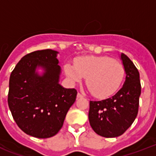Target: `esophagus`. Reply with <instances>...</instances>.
<instances>
[{
    "instance_id": "esophagus-1",
    "label": "esophagus",
    "mask_w": 156,
    "mask_h": 156,
    "mask_svg": "<svg viewBox=\"0 0 156 156\" xmlns=\"http://www.w3.org/2000/svg\"><path fill=\"white\" fill-rule=\"evenodd\" d=\"M77 97L78 98H82L83 97V95L81 94V93H78V95H77Z\"/></svg>"
}]
</instances>
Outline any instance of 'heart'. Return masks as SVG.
<instances>
[{
	"mask_svg": "<svg viewBox=\"0 0 156 156\" xmlns=\"http://www.w3.org/2000/svg\"><path fill=\"white\" fill-rule=\"evenodd\" d=\"M65 71L69 78L79 83L87 78V86L96 98L113 95L122 83L123 66L108 56H83L76 60L75 66L67 63Z\"/></svg>",
	"mask_w": 156,
	"mask_h": 156,
	"instance_id": "heart-1",
	"label": "heart"
}]
</instances>
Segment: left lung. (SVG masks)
Returning <instances> with one entry per match:
<instances>
[{
	"mask_svg": "<svg viewBox=\"0 0 156 156\" xmlns=\"http://www.w3.org/2000/svg\"><path fill=\"white\" fill-rule=\"evenodd\" d=\"M121 59L126 72L122 87L112 97L100 101H90L88 118L93 130L105 138L123 134L138 115L141 84L139 73L134 64L124 53Z\"/></svg>",
	"mask_w": 156,
	"mask_h": 156,
	"instance_id": "left-lung-1",
	"label": "left lung"
}]
</instances>
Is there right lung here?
<instances>
[{
    "label": "right lung",
    "mask_w": 156,
    "mask_h": 156,
    "mask_svg": "<svg viewBox=\"0 0 156 156\" xmlns=\"http://www.w3.org/2000/svg\"><path fill=\"white\" fill-rule=\"evenodd\" d=\"M58 52L39 50L27 54L16 65L9 78L8 104L16 124L28 135L47 138L63 126L77 90L59 83ZM43 69L40 76L36 69Z\"/></svg>",
    "instance_id": "1"
}]
</instances>
